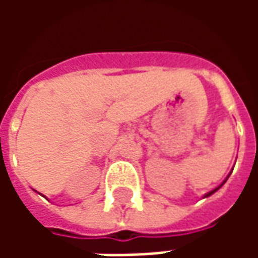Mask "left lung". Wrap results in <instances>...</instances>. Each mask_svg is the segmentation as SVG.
Segmentation results:
<instances>
[{
  "label": "left lung",
  "instance_id": "left-lung-1",
  "mask_svg": "<svg viewBox=\"0 0 258 258\" xmlns=\"http://www.w3.org/2000/svg\"><path fill=\"white\" fill-rule=\"evenodd\" d=\"M232 170H233V168H232ZM231 173H232V171H231ZM231 173L228 174V175H227V178H225V179H224V181H222V184H221V185H218V186H217V188H214V189L210 190V192H207V194H206L205 196H203V198H209V196H211V195L214 194V192H217V190L220 189V188H221L222 185H224V184H225V182H227V179L229 178V175H231Z\"/></svg>",
  "mask_w": 258,
  "mask_h": 258
}]
</instances>
